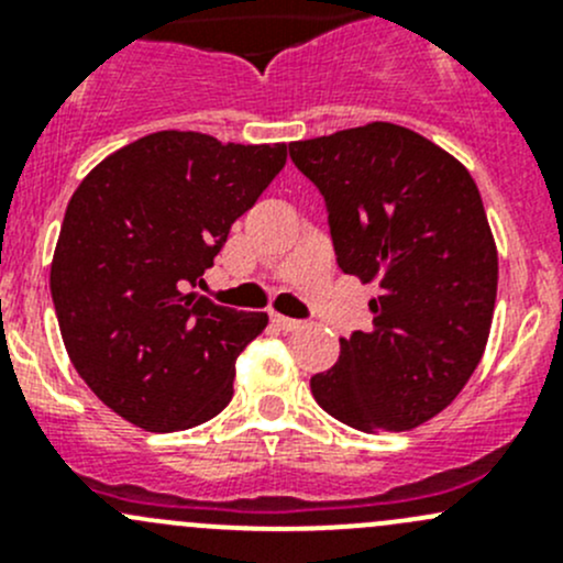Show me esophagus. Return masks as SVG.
<instances>
[{
	"instance_id": "34e87169",
	"label": "esophagus",
	"mask_w": 563,
	"mask_h": 563,
	"mask_svg": "<svg viewBox=\"0 0 563 563\" xmlns=\"http://www.w3.org/2000/svg\"><path fill=\"white\" fill-rule=\"evenodd\" d=\"M272 321H275L283 332H297V329L305 327V321H297V318H288V316H272Z\"/></svg>"
}]
</instances>
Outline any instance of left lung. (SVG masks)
<instances>
[{
	"label": "left lung",
	"instance_id": "8db88e82",
	"mask_svg": "<svg viewBox=\"0 0 563 563\" xmlns=\"http://www.w3.org/2000/svg\"><path fill=\"white\" fill-rule=\"evenodd\" d=\"M327 203L338 266L376 283L373 327L340 338L316 402L356 430H411L444 411L485 354L498 255L474 179L391 122L288 144Z\"/></svg>",
	"mask_w": 563,
	"mask_h": 563
}]
</instances>
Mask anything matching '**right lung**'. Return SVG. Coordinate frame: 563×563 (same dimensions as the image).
<instances>
[{"instance_id": "obj_1", "label": "right lung", "mask_w": 563, "mask_h": 563, "mask_svg": "<svg viewBox=\"0 0 563 563\" xmlns=\"http://www.w3.org/2000/svg\"><path fill=\"white\" fill-rule=\"evenodd\" d=\"M283 166L286 144L163 130L73 192L51 264L62 340L87 387L135 428L174 433L229 406L236 356L269 318L192 288Z\"/></svg>"}]
</instances>
